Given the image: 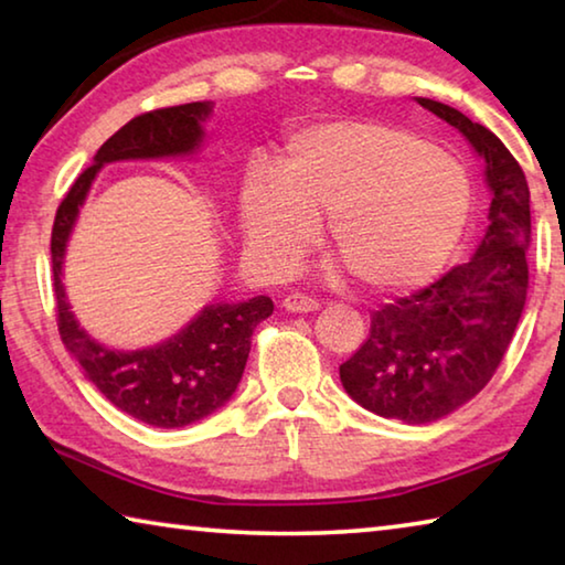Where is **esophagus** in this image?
<instances>
[{
	"mask_svg": "<svg viewBox=\"0 0 565 565\" xmlns=\"http://www.w3.org/2000/svg\"><path fill=\"white\" fill-rule=\"evenodd\" d=\"M284 309L289 313H311V311H319V301L303 294H289L284 299Z\"/></svg>",
	"mask_w": 565,
	"mask_h": 565,
	"instance_id": "1",
	"label": "esophagus"
}]
</instances>
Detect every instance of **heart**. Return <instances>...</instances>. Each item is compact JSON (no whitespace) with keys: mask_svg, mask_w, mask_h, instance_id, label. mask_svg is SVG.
Returning a JSON list of instances; mask_svg holds the SVG:
<instances>
[{"mask_svg":"<svg viewBox=\"0 0 565 565\" xmlns=\"http://www.w3.org/2000/svg\"><path fill=\"white\" fill-rule=\"evenodd\" d=\"M473 209L466 167L420 134L388 121H331L296 134L279 177L248 171L238 222L248 254L274 279L294 274L331 218L343 264L381 294L434 279Z\"/></svg>","mask_w":565,"mask_h":565,"instance_id":"b5f03b06","label":"heart"}]
</instances>
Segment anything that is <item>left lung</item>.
<instances>
[{
  "label": "left lung",
  "mask_w": 565,
  "mask_h": 565,
  "mask_svg": "<svg viewBox=\"0 0 565 565\" xmlns=\"http://www.w3.org/2000/svg\"><path fill=\"white\" fill-rule=\"evenodd\" d=\"M483 159L489 228L466 264L374 311L369 339L339 366L347 394L376 416L431 424L489 384L519 327L529 289L531 191L491 129L448 104L416 97Z\"/></svg>",
  "instance_id": "1"
}]
</instances>
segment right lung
<instances>
[{
  "instance_id": "obj_1",
  "label": "right lung",
  "mask_w": 565,
  "mask_h": 565,
  "mask_svg": "<svg viewBox=\"0 0 565 565\" xmlns=\"http://www.w3.org/2000/svg\"><path fill=\"white\" fill-rule=\"evenodd\" d=\"M212 111V102H191L141 114L124 124L99 147L92 167L74 181L56 209L52 228L54 294L66 351L114 406L157 428L196 424L234 396L252 351V333L271 317L274 301L269 296H254L236 303H206L174 337L147 349L121 351L104 347L79 327L62 281L64 256L79 209L104 167L114 161L199 154Z\"/></svg>"
}]
</instances>
